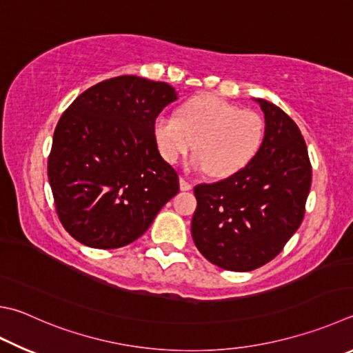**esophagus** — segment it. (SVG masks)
I'll return each mask as SVG.
<instances>
[{
	"mask_svg": "<svg viewBox=\"0 0 353 353\" xmlns=\"http://www.w3.org/2000/svg\"><path fill=\"white\" fill-rule=\"evenodd\" d=\"M179 182H181V190L182 191H190L191 188H193V185H191L188 181H185L183 177H181V181H179Z\"/></svg>",
	"mask_w": 353,
	"mask_h": 353,
	"instance_id": "34e87169",
	"label": "esophagus"
}]
</instances>
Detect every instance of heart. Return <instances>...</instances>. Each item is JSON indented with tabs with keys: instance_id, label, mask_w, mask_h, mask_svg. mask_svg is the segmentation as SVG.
Wrapping results in <instances>:
<instances>
[{
	"instance_id": "heart-1",
	"label": "heart",
	"mask_w": 353,
	"mask_h": 353,
	"mask_svg": "<svg viewBox=\"0 0 353 353\" xmlns=\"http://www.w3.org/2000/svg\"><path fill=\"white\" fill-rule=\"evenodd\" d=\"M264 134L258 114L211 94L190 99L177 115H159L152 123V139L166 163L181 162L194 146L190 168L217 179L245 170L258 156Z\"/></svg>"
}]
</instances>
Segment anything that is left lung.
Returning <instances> with one entry per match:
<instances>
[{"label":"left lung","mask_w":353,"mask_h":353,"mask_svg":"<svg viewBox=\"0 0 353 353\" xmlns=\"http://www.w3.org/2000/svg\"><path fill=\"white\" fill-rule=\"evenodd\" d=\"M265 119L258 156L245 170L194 188L191 234L211 264L250 272L270 262L299 228L312 183L299 128L276 105L253 99Z\"/></svg>","instance_id":"obj_1"}]
</instances>
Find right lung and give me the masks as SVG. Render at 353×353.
<instances>
[{"label":"right lung","mask_w":353,"mask_h":353,"mask_svg":"<svg viewBox=\"0 0 353 353\" xmlns=\"http://www.w3.org/2000/svg\"><path fill=\"white\" fill-rule=\"evenodd\" d=\"M177 100L163 81L121 75L86 89L55 128L48 176L66 232L92 248L139 239L179 193L160 157L152 123Z\"/></svg>","instance_id":"right-lung-1"}]
</instances>
